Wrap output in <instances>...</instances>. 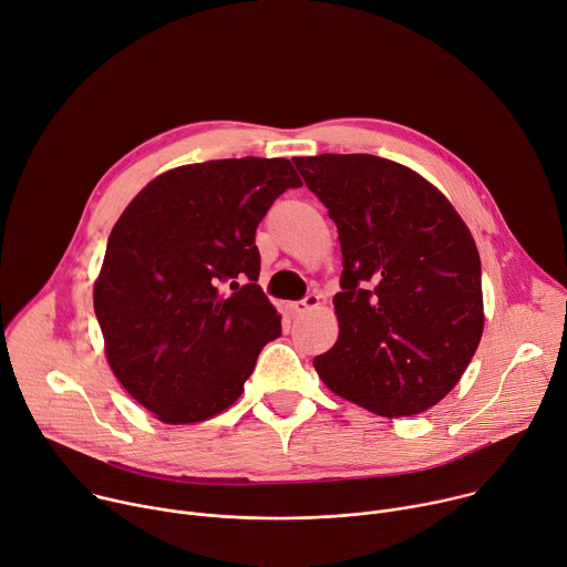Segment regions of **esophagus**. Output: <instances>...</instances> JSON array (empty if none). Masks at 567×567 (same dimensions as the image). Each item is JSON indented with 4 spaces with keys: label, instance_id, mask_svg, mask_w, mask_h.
<instances>
[{
    "label": "esophagus",
    "instance_id": "1",
    "mask_svg": "<svg viewBox=\"0 0 567 567\" xmlns=\"http://www.w3.org/2000/svg\"><path fill=\"white\" fill-rule=\"evenodd\" d=\"M319 305H321L319 293H307L302 300L289 302V312H291V315H302V312H307V310H315V307H319Z\"/></svg>",
    "mask_w": 567,
    "mask_h": 567
}]
</instances>
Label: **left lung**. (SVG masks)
Returning a JSON list of instances; mask_svg holds the SVG:
<instances>
[{"label":"left lung","instance_id":"obj_1","mask_svg":"<svg viewBox=\"0 0 567 567\" xmlns=\"http://www.w3.org/2000/svg\"><path fill=\"white\" fill-rule=\"evenodd\" d=\"M337 224L343 274L323 384L378 416H414L466 373L484 332L475 239L430 181L371 153L293 158Z\"/></svg>","mask_w":567,"mask_h":567}]
</instances>
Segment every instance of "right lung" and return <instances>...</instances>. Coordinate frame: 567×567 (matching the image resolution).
Here are the masks:
<instances>
[{"label": "right lung", "instance_id": "add662e5", "mask_svg": "<svg viewBox=\"0 0 567 567\" xmlns=\"http://www.w3.org/2000/svg\"><path fill=\"white\" fill-rule=\"evenodd\" d=\"M300 185L287 158L183 165L153 178L113 226L94 315L115 378L158 421L221 414L280 337L257 285L255 228Z\"/></svg>", "mask_w": 567, "mask_h": 567}]
</instances>
